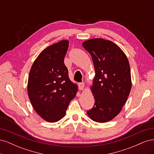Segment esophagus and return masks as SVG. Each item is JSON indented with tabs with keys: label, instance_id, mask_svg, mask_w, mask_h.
Instances as JSON below:
<instances>
[{
	"label": "esophagus",
	"instance_id": "obj_1",
	"mask_svg": "<svg viewBox=\"0 0 154 154\" xmlns=\"http://www.w3.org/2000/svg\"><path fill=\"white\" fill-rule=\"evenodd\" d=\"M78 85H79V88H80V90L83 91V89H84V88H85L84 83H80Z\"/></svg>",
	"mask_w": 154,
	"mask_h": 154
}]
</instances>
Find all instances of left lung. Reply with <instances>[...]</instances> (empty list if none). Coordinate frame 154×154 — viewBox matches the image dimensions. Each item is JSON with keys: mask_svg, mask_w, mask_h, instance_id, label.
I'll return each instance as SVG.
<instances>
[{"mask_svg": "<svg viewBox=\"0 0 154 154\" xmlns=\"http://www.w3.org/2000/svg\"><path fill=\"white\" fill-rule=\"evenodd\" d=\"M82 45L91 54L96 72L91 87L95 103L87 115L96 122H108L122 110L131 90L128 58L110 40L92 38Z\"/></svg>", "mask_w": 154, "mask_h": 154, "instance_id": "8db88e82", "label": "left lung"}]
</instances>
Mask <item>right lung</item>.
<instances>
[{
  "mask_svg": "<svg viewBox=\"0 0 154 154\" xmlns=\"http://www.w3.org/2000/svg\"><path fill=\"white\" fill-rule=\"evenodd\" d=\"M68 47L69 41L65 40L45 48L35 60L29 74L27 93L32 106L41 118L51 123L64 117L78 91L64 64Z\"/></svg>",
  "mask_w": 154,
  "mask_h": 154,
  "instance_id": "1",
  "label": "right lung"
}]
</instances>
